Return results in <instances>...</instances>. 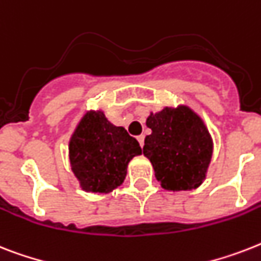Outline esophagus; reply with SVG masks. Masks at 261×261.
<instances>
[{
    "instance_id": "1",
    "label": "esophagus",
    "mask_w": 261,
    "mask_h": 261,
    "mask_svg": "<svg viewBox=\"0 0 261 261\" xmlns=\"http://www.w3.org/2000/svg\"><path fill=\"white\" fill-rule=\"evenodd\" d=\"M138 142H139V145H141V147H143V145H145V135H139V137L137 138Z\"/></svg>"
}]
</instances>
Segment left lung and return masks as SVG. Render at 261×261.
I'll return each mask as SVG.
<instances>
[{"instance_id": "left-lung-1", "label": "left lung", "mask_w": 261, "mask_h": 261, "mask_svg": "<svg viewBox=\"0 0 261 261\" xmlns=\"http://www.w3.org/2000/svg\"><path fill=\"white\" fill-rule=\"evenodd\" d=\"M143 154L167 190H192L202 184L211 164L213 143L209 131L189 107H166L150 114Z\"/></svg>"}]
</instances>
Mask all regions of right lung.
Here are the masks:
<instances>
[{
	"mask_svg": "<svg viewBox=\"0 0 261 261\" xmlns=\"http://www.w3.org/2000/svg\"><path fill=\"white\" fill-rule=\"evenodd\" d=\"M139 154L137 139L110 123L101 111L87 112L69 142L72 171L90 193H110L122 185L127 165Z\"/></svg>",
	"mask_w": 261,
	"mask_h": 261,
	"instance_id": "add662e5",
	"label": "right lung"
}]
</instances>
